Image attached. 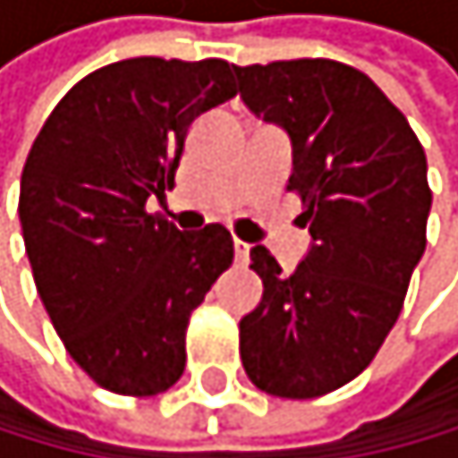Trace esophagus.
<instances>
[{"mask_svg": "<svg viewBox=\"0 0 458 458\" xmlns=\"http://www.w3.org/2000/svg\"><path fill=\"white\" fill-rule=\"evenodd\" d=\"M234 260H238V264H246L249 260V243H243L241 238H234Z\"/></svg>", "mask_w": 458, "mask_h": 458, "instance_id": "1", "label": "esophagus"}]
</instances>
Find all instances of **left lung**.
<instances>
[{
  "label": "left lung",
  "instance_id": "1",
  "mask_svg": "<svg viewBox=\"0 0 458 458\" xmlns=\"http://www.w3.org/2000/svg\"><path fill=\"white\" fill-rule=\"evenodd\" d=\"M234 73L243 103L293 140L286 191L312 234L293 275L267 246L249 252L264 298L241 318V361L258 390L318 399L359 376L399 318L428 243V157L359 68L318 56Z\"/></svg>",
  "mask_w": 458,
  "mask_h": 458
}]
</instances>
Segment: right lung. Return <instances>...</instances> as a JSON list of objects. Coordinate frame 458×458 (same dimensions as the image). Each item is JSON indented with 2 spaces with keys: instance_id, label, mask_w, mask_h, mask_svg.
I'll return each mask as SVG.
<instances>
[{
  "instance_id": "add662e5",
  "label": "right lung",
  "mask_w": 458,
  "mask_h": 458,
  "mask_svg": "<svg viewBox=\"0 0 458 458\" xmlns=\"http://www.w3.org/2000/svg\"><path fill=\"white\" fill-rule=\"evenodd\" d=\"M234 94L226 59H123L73 85L30 146L33 281L71 359L111 393L157 395L183 376L191 312L234 260L220 224L180 232L146 209L174 186L189 125Z\"/></svg>"
}]
</instances>
